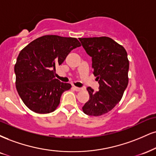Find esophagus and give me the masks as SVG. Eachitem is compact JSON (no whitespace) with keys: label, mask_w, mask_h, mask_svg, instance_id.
I'll use <instances>...</instances> for the list:
<instances>
[{"label":"esophagus","mask_w":156,"mask_h":156,"mask_svg":"<svg viewBox=\"0 0 156 156\" xmlns=\"http://www.w3.org/2000/svg\"><path fill=\"white\" fill-rule=\"evenodd\" d=\"M73 89L75 90V91H82V90H83V89H82V88H80V87H76V86H73Z\"/></svg>","instance_id":"1"}]
</instances>
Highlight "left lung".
Listing matches in <instances>:
<instances>
[{
  "label": "left lung",
  "mask_w": 156,
  "mask_h": 156,
  "mask_svg": "<svg viewBox=\"0 0 156 156\" xmlns=\"http://www.w3.org/2000/svg\"><path fill=\"white\" fill-rule=\"evenodd\" d=\"M79 41L91 57L93 73L99 84L97 91L87 88L89 99L82 110L89 115H104L121 101L128 86L127 52L121 45L109 37H80Z\"/></svg>",
  "instance_id": "1"
}]
</instances>
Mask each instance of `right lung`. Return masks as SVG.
Instances as JSON below:
<instances>
[{
  "label": "right lung",
  "instance_id": "add662e5",
  "mask_svg": "<svg viewBox=\"0 0 156 156\" xmlns=\"http://www.w3.org/2000/svg\"><path fill=\"white\" fill-rule=\"evenodd\" d=\"M80 46L76 37L47 35L30 43L19 54L14 65L16 88L26 106L37 113H49L57 109L70 83L55 78V66Z\"/></svg>",
  "mask_w": 156,
  "mask_h": 156
}]
</instances>
